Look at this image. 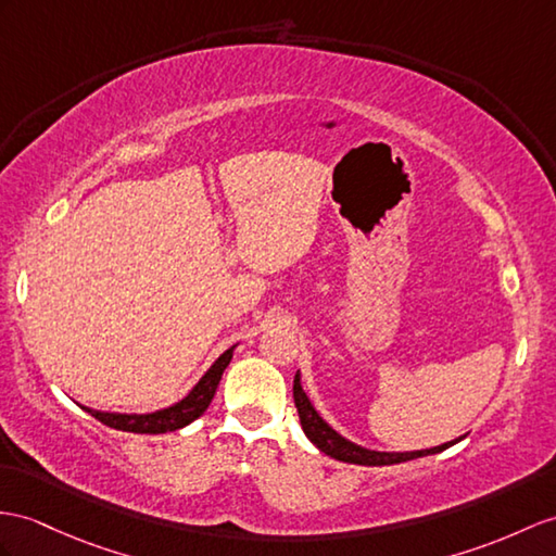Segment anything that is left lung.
Returning a JSON list of instances; mask_svg holds the SVG:
<instances>
[{
  "label": "left lung",
  "instance_id": "obj_1",
  "mask_svg": "<svg viewBox=\"0 0 556 556\" xmlns=\"http://www.w3.org/2000/svg\"><path fill=\"white\" fill-rule=\"evenodd\" d=\"M292 394H294V405H296V413H300V422L306 439L316 445V448L325 455H330L334 459H340V463H349V465H365V467H382V465H399V463H408V459L415 457H425V455H437L445 448H451L457 441H463V437L448 441V443H441L434 445V448H427V451H410V453H380V451H368L363 448V445L351 443L349 439H344L342 434H337V431L325 422V419L318 415V410L311 405L308 396L304 394L302 389V380H300V372L294 375V384H292Z\"/></svg>",
  "mask_w": 556,
  "mask_h": 556
}]
</instances>
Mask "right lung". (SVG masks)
Wrapping results in <instances>:
<instances>
[{
	"label": "right lung",
	"mask_w": 556,
	"mask_h": 556,
	"mask_svg": "<svg viewBox=\"0 0 556 556\" xmlns=\"http://www.w3.org/2000/svg\"><path fill=\"white\" fill-rule=\"evenodd\" d=\"M233 349L228 351L214 361L212 368L200 377V382L188 391V396H184L179 403L169 405V408H162L155 413H146V415H127V413H103V410H91L83 408L97 417L99 422L105 427H113L119 431H131V434H167V431H176L186 425H191L193 419H198L202 413L207 410V405L212 403L216 387H219L222 375L226 370V365L233 358Z\"/></svg>",
	"instance_id": "right-lung-1"
}]
</instances>
